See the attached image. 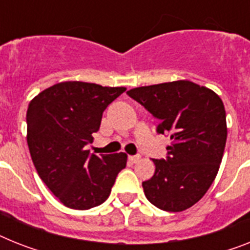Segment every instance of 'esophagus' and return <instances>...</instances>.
I'll list each match as a JSON object with an SVG mask.
<instances>
[{
    "instance_id": "34e87169",
    "label": "esophagus",
    "mask_w": 250,
    "mask_h": 250,
    "mask_svg": "<svg viewBox=\"0 0 250 250\" xmlns=\"http://www.w3.org/2000/svg\"><path fill=\"white\" fill-rule=\"evenodd\" d=\"M139 160H140L139 154H135V156H129V161L131 162V164H137Z\"/></svg>"
}]
</instances>
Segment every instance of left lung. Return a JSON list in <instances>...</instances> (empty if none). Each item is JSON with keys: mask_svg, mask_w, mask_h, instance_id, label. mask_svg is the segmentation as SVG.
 <instances>
[{"mask_svg": "<svg viewBox=\"0 0 250 250\" xmlns=\"http://www.w3.org/2000/svg\"><path fill=\"white\" fill-rule=\"evenodd\" d=\"M126 93L157 119V133L172 140L166 158L153 160L156 171L143 181L144 194L160 209L185 211L207 193L220 168L228 138L224 103L213 90L189 80Z\"/></svg>", "mask_w": 250, "mask_h": 250, "instance_id": "1", "label": "left lung"}]
</instances>
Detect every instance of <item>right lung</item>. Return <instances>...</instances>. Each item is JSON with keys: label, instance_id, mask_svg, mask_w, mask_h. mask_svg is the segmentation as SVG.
Instances as JSON below:
<instances>
[{"label": "right lung", "instance_id": "obj_1", "mask_svg": "<svg viewBox=\"0 0 250 250\" xmlns=\"http://www.w3.org/2000/svg\"><path fill=\"white\" fill-rule=\"evenodd\" d=\"M124 86L63 82L44 89L26 111L28 147L39 177L60 202L89 209L106 201L125 153L96 154L85 149L100 130L103 111L121 96Z\"/></svg>", "mask_w": 250, "mask_h": 250}]
</instances>
